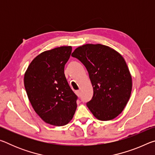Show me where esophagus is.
<instances>
[{
  "label": "esophagus",
  "instance_id": "34e87169",
  "mask_svg": "<svg viewBox=\"0 0 155 155\" xmlns=\"http://www.w3.org/2000/svg\"><path fill=\"white\" fill-rule=\"evenodd\" d=\"M75 94H77V95L78 96H81V92H80V91H79V90H77V91H75Z\"/></svg>",
  "mask_w": 155,
  "mask_h": 155
}]
</instances>
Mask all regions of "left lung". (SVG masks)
I'll return each instance as SVG.
<instances>
[{"label": "left lung", "instance_id": "left-lung-1", "mask_svg": "<svg viewBox=\"0 0 155 155\" xmlns=\"http://www.w3.org/2000/svg\"><path fill=\"white\" fill-rule=\"evenodd\" d=\"M85 65L94 94L87 106L102 121L114 119L124 110L132 90V77L118 52L103 44H87L72 53Z\"/></svg>", "mask_w": 155, "mask_h": 155}]
</instances>
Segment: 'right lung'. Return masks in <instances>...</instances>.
<instances>
[{"label":"right lung","instance_id":"add662e5","mask_svg":"<svg viewBox=\"0 0 155 155\" xmlns=\"http://www.w3.org/2000/svg\"><path fill=\"white\" fill-rule=\"evenodd\" d=\"M71 52L72 46L41 52L31 62L25 74V87L33 109L47 124L57 127L69 123L77 107V96L64 74Z\"/></svg>","mask_w":155,"mask_h":155}]
</instances>
